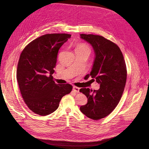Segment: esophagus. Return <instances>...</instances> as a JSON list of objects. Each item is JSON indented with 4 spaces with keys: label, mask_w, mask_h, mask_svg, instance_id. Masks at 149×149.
<instances>
[{
    "label": "esophagus",
    "mask_w": 149,
    "mask_h": 149,
    "mask_svg": "<svg viewBox=\"0 0 149 149\" xmlns=\"http://www.w3.org/2000/svg\"><path fill=\"white\" fill-rule=\"evenodd\" d=\"M72 90L74 92H76V93H78L79 92V91H80V88H78L77 86H73V88H72Z\"/></svg>",
    "instance_id": "34e87169"
}]
</instances>
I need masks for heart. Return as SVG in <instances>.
<instances>
[{
	"instance_id": "b5f03b06",
	"label": "heart",
	"mask_w": 149,
	"mask_h": 149,
	"mask_svg": "<svg viewBox=\"0 0 149 149\" xmlns=\"http://www.w3.org/2000/svg\"><path fill=\"white\" fill-rule=\"evenodd\" d=\"M76 49H79V50H87L89 52V49L88 47L85 45H79V46L77 47V48H76Z\"/></svg>"
}]
</instances>
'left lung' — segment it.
Listing matches in <instances>:
<instances>
[{
  "label": "left lung",
  "mask_w": 149,
  "mask_h": 149,
  "mask_svg": "<svg viewBox=\"0 0 149 149\" xmlns=\"http://www.w3.org/2000/svg\"><path fill=\"white\" fill-rule=\"evenodd\" d=\"M94 51L95 58L89 77L100 84L98 90L81 88L88 103L80 107L88 118L98 120L110 114L118 105L126 85L127 70L123 55L119 47L103 36L80 34Z\"/></svg>",
  "instance_id": "left-lung-1"
}]
</instances>
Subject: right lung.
I'll list each match as a JSON object with an SVG mask.
<instances>
[{"label": "right lung", "mask_w": 149, "mask_h": 149, "mask_svg": "<svg viewBox=\"0 0 149 149\" xmlns=\"http://www.w3.org/2000/svg\"><path fill=\"white\" fill-rule=\"evenodd\" d=\"M71 37L48 34L29 43L18 62L17 80L25 103L33 112L45 116L56 111L62 97L72 89L69 84H56L52 74L59 49Z\"/></svg>", "instance_id": "right-lung-1"}]
</instances>
